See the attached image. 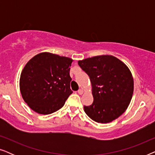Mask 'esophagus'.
I'll return each instance as SVG.
<instances>
[{
  "instance_id": "esophagus-1",
  "label": "esophagus",
  "mask_w": 155,
  "mask_h": 155,
  "mask_svg": "<svg viewBox=\"0 0 155 155\" xmlns=\"http://www.w3.org/2000/svg\"><path fill=\"white\" fill-rule=\"evenodd\" d=\"M78 94H82V93H83V90H82V89H80V90L78 91Z\"/></svg>"
}]
</instances>
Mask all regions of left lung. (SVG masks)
I'll use <instances>...</instances> for the list:
<instances>
[{"instance_id": "1", "label": "left lung", "mask_w": 155, "mask_h": 155, "mask_svg": "<svg viewBox=\"0 0 155 155\" xmlns=\"http://www.w3.org/2000/svg\"><path fill=\"white\" fill-rule=\"evenodd\" d=\"M92 84L94 101L84 106L87 115L101 124L111 122L128 108L133 94L134 83L127 65L110 55L97 56L78 61Z\"/></svg>"}]
</instances>
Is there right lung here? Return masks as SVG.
<instances>
[{
	"instance_id": "add662e5",
	"label": "right lung",
	"mask_w": 155,
	"mask_h": 155,
	"mask_svg": "<svg viewBox=\"0 0 155 155\" xmlns=\"http://www.w3.org/2000/svg\"><path fill=\"white\" fill-rule=\"evenodd\" d=\"M72 62L68 57L44 52L25 65L20 75V92L33 111L45 115L63 107L73 93L70 85Z\"/></svg>"
}]
</instances>
